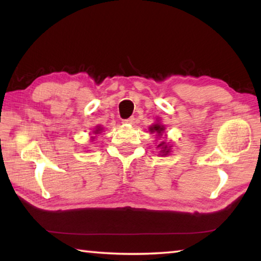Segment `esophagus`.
<instances>
[{"mask_svg": "<svg viewBox=\"0 0 261 261\" xmlns=\"http://www.w3.org/2000/svg\"><path fill=\"white\" fill-rule=\"evenodd\" d=\"M124 123H126V124H129V125H132V124H134V123H135V118H134V117L127 118V120L124 121Z\"/></svg>", "mask_w": 261, "mask_h": 261, "instance_id": "34e87169", "label": "esophagus"}]
</instances>
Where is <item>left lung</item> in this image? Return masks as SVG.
Returning a JSON list of instances; mask_svg holds the SVG:
<instances>
[{"mask_svg": "<svg viewBox=\"0 0 261 261\" xmlns=\"http://www.w3.org/2000/svg\"><path fill=\"white\" fill-rule=\"evenodd\" d=\"M148 130H149V132H151V134H156V136L161 137L163 134H165L166 126L161 124L160 120H156V122L154 123V124H152L151 126L148 127ZM156 148L160 149V152H159V155H161V156L169 155L170 152H171V146L169 144H167L166 141H161V143L156 146Z\"/></svg>", "mask_w": 261, "mask_h": 261, "instance_id": "left-lung-1", "label": "left lung"}]
</instances>
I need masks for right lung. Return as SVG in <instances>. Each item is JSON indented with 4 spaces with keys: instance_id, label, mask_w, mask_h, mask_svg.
<instances>
[{
    "instance_id": "add662e5",
    "label": "right lung",
    "mask_w": 261,
    "mask_h": 261,
    "mask_svg": "<svg viewBox=\"0 0 261 261\" xmlns=\"http://www.w3.org/2000/svg\"><path fill=\"white\" fill-rule=\"evenodd\" d=\"M102 127H101L100 125H98V126H95L94 127V130H93V135H100L101 132H102ZM95 139V137H91V140H94Z\"/></svg>"
}]
</instances>
